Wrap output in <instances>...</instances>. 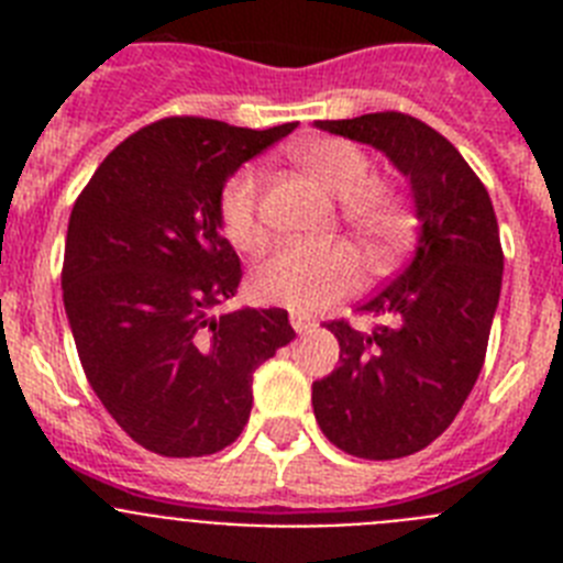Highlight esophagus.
<instances>
[{"label": "esophagus", "mask_w": 563, "mask_h": 563, "mask_svg": "<svg viewBox=\"0 0 563 563\" xmlns=\"http://www.w3.org/2000/svg\"><path fill=\"white\" fill-rule=\"evenodd\" d=\"M290 324H292V330L298 332V335H307V332L316 330V321H312L310 316H301V312H292Z\"/></svg>", "instance_id": "obj_1"}]
</instances>
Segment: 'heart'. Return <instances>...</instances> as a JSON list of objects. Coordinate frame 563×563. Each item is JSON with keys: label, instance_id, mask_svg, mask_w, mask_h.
I'll return each instance as SVG.
<instances>
[{"label": "heart", "instance_id": "b5f03b06", "mask_svg": "<svg viewBox=\"0 0 563 563\" xmlns=\"http://www.w3.org/2000/svg\"><path fill=\"white\" fill-rule=\"evenodd\" d=\"M298 166L330 197L343 202V222L375 251H386L406 233V211L391 191L372 186V161L355 143H301ZM220 222L236 247H253L262 239L258 220V172L242 168L220 194ZM363 282V267L350 245H282L253 271L251 292L265 305L296 312H316L335 305Z\"/></svg>", "mask_w": 563, "mask_h": 563}]
</instances>
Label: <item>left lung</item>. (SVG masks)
I'll list each match as a JSON object with an SVG mask.
<instances>
[{
  "label": "left lung",
  "instance_id": "1",
  "mask_svg": "<svg viewBox=\"0 0 563 563\" xmlns=\"http://www.w3.org/2000/svg\"><path fill=\"white\" fill-rule=\"evenodd\" d=\"M312 126L377 148L415 200L420 233L409 265L357 307L386 321L372 332L330 321L341 366L312 383V411L332 445L361 460H400L449 429L479 377L505 267L499 225L462 154L411 114Z\"/></svg>",
  "mask_w": 563,
  "mask_h": 563
}]
</instances>
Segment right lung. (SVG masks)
<instances>
[{"label": "right lung", "instance_id": "obj_1", "mask_svg": "<svg viewBox=\"0 0 563 563\" xmlns=\"http://www.w3.org/2000/svg\"><path fill=\"white\" fill-rule=\"evenodd\" d=\"M296 126L166 118L109 152L73 206L62 290L78 357L103 409L154 454L231 445L253 372L296 338L278 307L220 312L242 282L222 188Z\"/></svg>", "mask_w": 563, "mask_h": 563}]
</instances>
